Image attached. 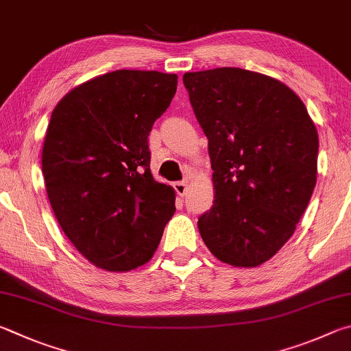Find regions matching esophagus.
I'll use <instances>...</instances> for the list:
<instances>
[{"label":"esophagus","mask_w":351,"mask_h":351,"mask_svg":"<svg viewBox=\"0 0 351 351\" xmlns=\"http://www.w3.org/2000/svg\"><path fill=\"white\" fill-rule=\"evenodd\" d=\"M174 189H176V193L180 195V197H185L186 189H188L186 182H176L174 183Z\"/></svg>","instance_id":"1"}]
</instances>
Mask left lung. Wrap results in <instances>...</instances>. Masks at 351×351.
I'll use <instances>...</instances> for the list:
<instances>
[{"mask_svg":"<svg viewBox=\"0 0 351 351\" xmlns=\"http://www.w3.org/2000/svg\"><path fill=\"white\" fill-rule=\"evenodd\" d=\"M208 138L214 202L199 217L208 250L232 267L271 259L311 199L319 138L304 101L279 80L241 67L186 72Z\"/></svg>","mask_w":351,"mask_h":351,"instance_id":"8db88e82","label":"left lung"}]
</instances>
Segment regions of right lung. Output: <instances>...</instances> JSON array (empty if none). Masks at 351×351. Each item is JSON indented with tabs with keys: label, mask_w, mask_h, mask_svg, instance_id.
Returning a JSON list of instances; mask_svg holds the SVG:
<instances>
[{
	"label": "right lung",
	"mask_w": 351,
	"mask_h": 351,
	"mask_svg": "<svg viewBox=\"0 0 351 351\" xmlns=\"http://www.w3.org/2000/svg\"><path fill=\"white\" fill-rule=\"evenodd\" d=\"M176 90V73L121 69L78 84L52 110L41 156L49 202L73 247L106 271L149 262L176 211L147 147Z\"/></svg>",
	"instance_id": "add662e5"
}]
</instances>
